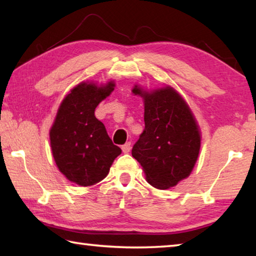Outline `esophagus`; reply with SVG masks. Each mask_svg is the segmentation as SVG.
Here are the masks:
<instances>
[{"label": "esophagus", "instance_id": "obj_1", "mask_svg": "<svg viewBox=\"0 0 256 256\" xmlns=\"http://www.w3.org/2000/svg\"><path fill=\"white\" fill-rule=\"evenodd\" d=\"M122 150L124 154L130 152V150H131V142H126L124 146H122Z\"/></svg>", "mask_w": 256, "mask_h": 256}]
</instances>
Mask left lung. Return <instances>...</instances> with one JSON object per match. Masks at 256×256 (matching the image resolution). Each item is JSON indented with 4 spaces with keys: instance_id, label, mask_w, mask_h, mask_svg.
Masks as SVG:
<instances>
[{
    "instance_id": "8db88e82",
    "label": "left lung",
    "mask_w": 256,
    "mask_h": 256,
    "mask_svg": "<svg viewBox=\"0 0 256 256\" xmlns=\"http://www.w3.org/2000/svg\"><path fill=\"white\" fill-rule=\"evenodd\" d=\"M144 102V130L132 149L146 182L167 190L188 178L201 146V132L184 98L170 86L152 92L134 86Z\"/></svg>"
}]
</instances>
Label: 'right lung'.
Segmentation results:
<instances>
[{"label": "right lung", "instance_id": "obj_1", "mask_svg": "<svg viewBox=\"0 0 256 256\" xmlns=\"http://www.w3.org/2000/svg\"><path fill=\"white\" fill-rule=\"evenodd\" d=\"M114 88V81L100 86L82 81L64 97L56 112L50 130L52 154L60 172L72 183L90 186L102 180L122 154L94 116L99 102Z\"/></svg>", "mask_w": 256, "mask_h": 256}]
</instances>
